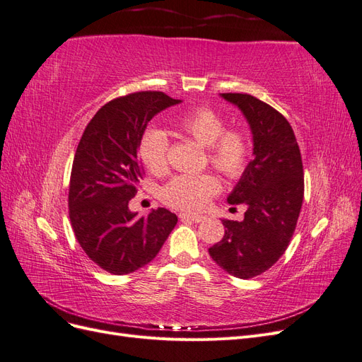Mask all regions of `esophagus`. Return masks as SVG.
Returning a JSON list of instances; mask_svg holds the SVG:
<instances>
[{
  "label": "esophagus",
  "mask_w": 362,
  "mask_h": 362,
  "mask_svg": "<svg viewBox=\"0 0 362 362\" xmlns=\"http://www.w3.org/2000/svg\"><path fill=\"white\" fill-rule=\"evenodd\" d=\"M180 218L182 222H194V223H199V222H202L205 217H202V216H196V214H185V213H181L180 214Z\"/></svg>",
  "instance_id": "esophagus-1"
}]
</instances>
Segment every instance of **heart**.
Wrapping results in <instances>:
<instances>
[{
  "label": "heart",
  "instance_id": "1",
  "mask_svg": "<svg viewBox=\"0 0 362 362\" xmlns=\"http://www.w3.org/2000/svg\"><path fill=\"white\" fill-rule=\"evenodd\" d=\"M182 134L208 149V160L228 178L242 177L250 160V140L245 131L226 128V120L210 107H196L175 119ZM169 139L161 129L151 128L139 141V156L156 175L168 168ZM221 189L213 175H178L161 190V199L184 211H198Z\"/></svg>",
  "mask_w": 362,
  "mask_h": 362
}]
</instances>
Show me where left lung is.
Listing matches in <instances>:
<instances>
[{
  "instance_id": "8db88e82",
  "label": "left lung",
  "mask_w": 362,
  "mask_h": 362,
  "mask_svg": "<svg viewBox=\"0 0 362 362\" xmlns=\"http://www.w3.org/2000/svg\"><path fill=\"white\" fill-rule=\"evenodd\" d=\"M245 115L254 139V160L229 193L245 204L242 222L222 221L225 235L208 249L229 275L249 279L269 270L288 247L303 201V166L288 120L247 93H221Z\"/></svg>"
}]
</instances>
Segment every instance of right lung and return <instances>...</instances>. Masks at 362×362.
<instances>
[{
  "label": "right lung",
  "mask_w": 362,
  "mask_h": 362,
  "mask_svg": "<svg viewBox=\"0 0 362 362\" xmlns=\"http://www.w3.org/2000/svg\"><path fill=\"white\" fill-rule=\"evenodd\" d=\"M163 92H136L103 105L75 151L69 218L80 246L96 266L127 275L156 258L178 222L166 208L136 217L128 202L144 178L139 141L149 120L180 104Z\"/></svg>",
  "instance_id": "1"
}]
</instances>
